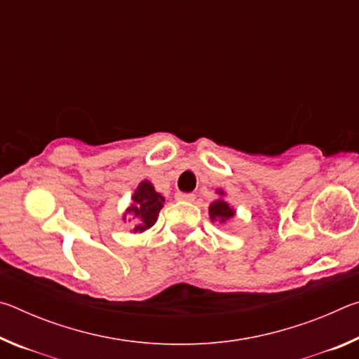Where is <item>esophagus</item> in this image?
<instances>
[{
  "instance_id": "esophagus-1",
  "label": "esophagus",
  "mask_w": 359,
  "mask_h": 359,
  "mask_svg": "<svg viewBox=\"0 0 359 359\" xmlns=\"http://www.w3.org/2000/svg\"><path fill=\"white\" fill-rule=\"evenodd\" d=\"M175 199H179V201H194V194L193 193H175Z\"/></svg>"
}]
</instances>
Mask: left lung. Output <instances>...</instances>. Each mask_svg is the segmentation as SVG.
Listing matches in <instances>:
<instances>
[{
	"instance_id": "obj_1",
	"label": "left lung",
	"mask_w": 359,
	"mask_h": 359,
	"mask_svg": "<svg viewBox=\"0 0 359 359\" xmlns=\"http://www.w3.org/2000/svg\"><path fill=\"white\" fill-rule=\"evenodd\" d=\"M220 194H222V191H220ZM209 214H210L212 220H217V222H220V223H224V222L229 220V218L234 215V210L231 209L226 203L222 201V199H218V201H215L214 204L210 205Z\"/></svg>"
}]
</instances>
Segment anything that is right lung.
<instances>
[{"mask_svg": "<svg viewBox=\"0 0 359 359\" xmlns=\"http://www.w3.org/2000/svg\"><path fill=\"white\" fill-rule=\"evenodd\" d=\"M163 204H165V198L154 190V185L150 182L145 180L137 187L128 209V214L136 222L135 233H142V231L154 226Z\"/></svg>", "mask_w": 359, "mask_h": 359, "instance_id": "1", "label": "right lung"}]
</instances>
